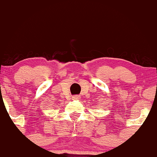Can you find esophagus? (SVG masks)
<instances>
[{"instance_id": "1", "label": "esophagus", "mask_w": 157, "mask_h": 157, "mask_svg": "<svg viewBox=\"0 0 157 157\" xmlns=\"http://www.w3.org/2000/svg\"><path fill=\"white\" fill-rule=\"evenodd\" d=\"M73 98V100H79V99H80V96H79V95H74Z\"/></svg>"}]
</instances>
